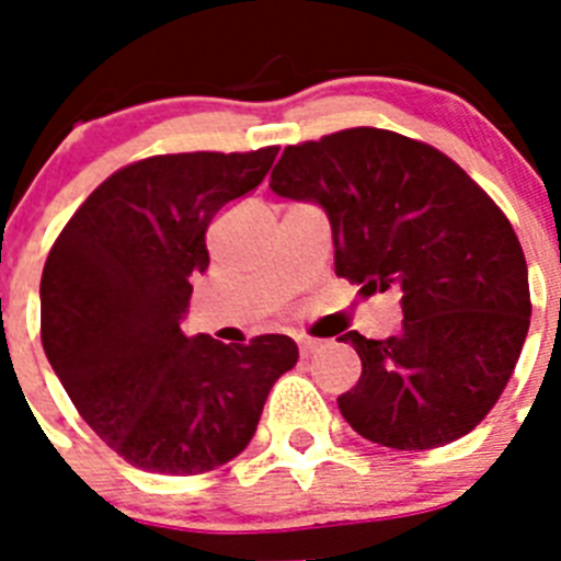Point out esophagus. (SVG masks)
Returning <instances> with one entry per match:
<instances>
[{"label": "esophagus", "mask_w": 561, "mask_h": 561, "mask_svg": "<svg viewBox=\"0 0 561 561\" xmlns=\"http://www.w3.org/2000/svg\"><path fill=\"white\" fill-rule=\"evenodd\" d=\"M297 348H300V356H311L314 351L323 348V340H314V336H300V340H297Z\"/></svg>", "instance_id": "esophagus-1"}]
</instances>
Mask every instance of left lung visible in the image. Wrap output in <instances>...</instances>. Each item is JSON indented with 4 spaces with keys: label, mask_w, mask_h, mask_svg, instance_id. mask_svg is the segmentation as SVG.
<instances>
[{
    "label": "left lung",
    "mask_w": 561,
    "mask_h": 561,
    "mask_svg": "<svg viewBox=\"0 0 561 561\" xmlns=\"http://www.w3.org/2000/svg\"><path fill=\"white\" fill-rule=\"evenodd\" d=\"M270 187L329 213L336 277L401 291L399 336H340L362 359L356 388L336 399L345 421L390 449L472 433L531 323L523 247L492 196L438 148L370 126L289 146Z\"/></svg>",
    "instance_id": "8db88e82"
}]
</instances>
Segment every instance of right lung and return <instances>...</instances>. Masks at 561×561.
Segmentation results:
<instances>
[{"mask_svg":"<svg viewBox=\"0 0 561 561\" xmlns=\"http://www.w3.org/2000/svg\"><path fill=\"white\" fill-rule=\"evenodd\" d=\"M277 146L157 153L114 171L72 213L42 272V345L81 419L157 474H202L255 435L286 334L225 345L185 336L191 277L210 264L213 216L261 185Z\"/></svg>","mask_w":561,"mask_h":561,"instance_id":"add662e5","label":"right lung"}]
</instances>
